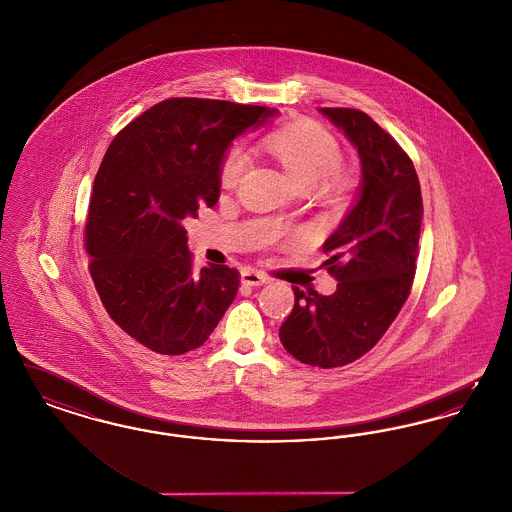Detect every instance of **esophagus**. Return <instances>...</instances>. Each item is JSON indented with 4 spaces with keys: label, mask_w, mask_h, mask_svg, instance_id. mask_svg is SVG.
I'll return each mask as SVG.
<instances>
[{
    "label": "esophagus",
    "mask_w": 512,
    "mask_h": 512,
    "mask_svg": "<svg viewBox=\"0 0 512 512\" xmlns=\"http://www.w3.org/2000/svg\"><path fill=\"white\" fill-rule=\"evenodd\" d=\"M267 280V274H263V272H257V270H253V268H244V270H242V282L247 284V286H261V284H265Z\"/></svg>",
    "instance_id": "1"
}]
</instances>
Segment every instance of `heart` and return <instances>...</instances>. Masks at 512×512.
I'll return each mask as SVG.
<instances>
[{
	"label": "heart",
	"mask_w": 512,
	"mask_h": 512,
	"mask_svg": "<svg viewBox=\"0 0 512 512\" xmlns=\"http://www.w3.org/2000/svg\"><path fill=\"white\" fill-rule=\"evenodd\" d=\"M268 151L288 174L295 190H320L338 171L341 149L336 138L317 122L301 121L272 132L265 140ZM251 165L242 146L230 147L220 163V186L232 190Z\"/></svg>",
	"instance_id": "obj_1"
}]
</instances>
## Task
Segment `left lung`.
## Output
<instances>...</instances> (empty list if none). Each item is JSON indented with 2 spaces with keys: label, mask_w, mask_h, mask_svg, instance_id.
<instances>
[{
  "label": "left lung",
  "mask_w": 512,
  "mask_h": 512,
  "mask_svg": "<svg viewBox=\"0 0 512 512\" xmlns=\"http://www.w3.org/2000/svg\"><path fill=\"white\" fill-rule=\"evenodd\" d=\"M361 161V184L338 230L322 244L332 295L293 286L280 341L303 365L336 368L370 351L399 315L413 284L422 194L413 161L363 111L320 107Z\"/></svg>",
  "instance_id": "1"
}]
</instances>
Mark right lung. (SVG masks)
<instances>
[{"label":"right lung","instance_id":"add662e5","mask_svg":"<svg viewBox=\"0 0 512 512\" xmlns=\"http://www.w3.org/2000/svg\"><path fill=\"white\" fill-rule=\"evenodd\" d=\"M276 115L219 99H165L107 147L86 222L90 274L109 317L147 349L184 355L203 345L234 301L240 272H194L184 219L219 201L232 142Z\"/></svg>","mask_w":512,"mask_h":512}]
</instances>
